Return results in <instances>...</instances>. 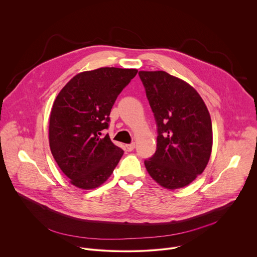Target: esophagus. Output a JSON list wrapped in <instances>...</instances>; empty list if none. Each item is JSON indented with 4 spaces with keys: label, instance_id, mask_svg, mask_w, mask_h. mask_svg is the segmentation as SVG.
Here are the masks:
<instances>
[{
    "label": "esophagus",
    "instance_id": "34e87169",
    "mask_svg": "<svg viewBox=\"0 0 257 257\" xmlns=\"http://www.w3.org/2000/svg\"><path fill=\"white\" fill-rule=\"evenodd\" d=\"M126 149H127L128 152H132V151L135 149V143L132 142V143H130V144H127V145H126Z\"/></svg>",
    "mask_w": 257,
    "mask_h": 257
}]
</instances>
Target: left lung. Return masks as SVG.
<instances>
[{"label": "left lung", "mask_w": 257, "mask_h": 257, "mask_svg": "<svg viewBox=\"0 0 257 257\" xmlns=\"http://www.w3.org/2000/svg\"><path fill=\"white\" fill-rule=\"evenodd\" d=\"M157 123V151L144 161L152 178L178 189L200 175L212 148L208 109L198 92L165 71H139Z\"/></svg>", "instance_id": "1"}]
</instances>
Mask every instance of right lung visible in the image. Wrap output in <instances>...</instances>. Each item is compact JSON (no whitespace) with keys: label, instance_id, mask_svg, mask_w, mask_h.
<instances>
[{"label":"right lung","instance_id":"1","mask_svg":"<svg viewBox=\"0 0 257 257\" xmlns=\"http://www.w3.org/2000/svg\"><path fill=\"white\" fill-rule=\"evenodd\" d=\"M136 69L99 68L73 77L60 91L50 117V148L62 172L81 189L100 186L124 152L108 134L111 109Z\"/></svg>","mask_w":257,"mask_h":257}]
</instances>
